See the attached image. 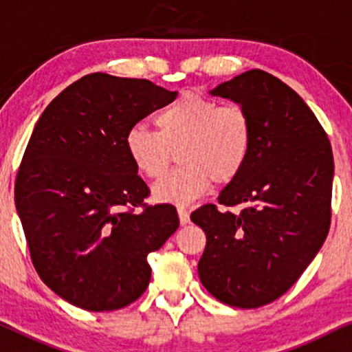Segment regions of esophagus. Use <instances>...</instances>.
<instances>
[{
    "mask_svg": "<svg viewBox=\"0 0 352 352\" xmlns=\"http://www.w3.org/2000/svg\"><path fill=\"white\" fill-rule=\"evenodd\" d=\"M177 212H179V217H180V223L182 225H186V223L190 222V212L185 208H179V209H177Z\"/></svg>",
    "mask_w": 352,
    "mask_h": 352,
    "instance_id": "obj_1",
    "label": "esophagus"
}]
</instances>
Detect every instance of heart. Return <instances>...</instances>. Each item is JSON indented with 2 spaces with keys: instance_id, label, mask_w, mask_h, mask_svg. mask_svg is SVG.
<instances>
[{
  "instance_id": "heart-1",
  "label": "heart",
  "mask_w": 352,
  "mask_h": 352,
  "mask_svg": "<svg viewBox=\"0 0 352 352\" xmlns=\"http://www.w3.org/2000/svg\"><path fill=\"white\" fill-rule=\"evenodd\" d=\"M157 132L133 125L125 135V151L135 168L156 180L166 173L177 153L180 167L153 188L161 203L185 206L210 188L228 185L245 170L254 143L251 114L241 104L220 106L198 93L186 91L157 112Z\"/></svg>"
}]
</instances>
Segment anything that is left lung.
<instances>
[{
    "label": "left lung",
    "instance_id": "obj_1",
    "mask_svg": "<svg viewBox=\"0 0 352 352\" xmlns=\"http://www.w3.org/2000/svg\"><path fill=\"white\" fill-rule=\"evenodd\" d=\"M210 95L246 107L254 143L245 170L191 220L206 233L201 283L220 302L265 306L288 292L330 230L333 154L314 112L293 88L261 69Z\"/></svg>",
    "mask_w": 352,
    "mask_h": 352
}]
</instances>
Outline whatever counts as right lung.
Instances as JSON below:
<instances>
[{
    "mask_svg": "<svg viewBox=\"0 0 352 352\" xmlns=\"http://www.w3.org/2000/svg\"><path fill=\"white\" fill-rule=\"evenodd\" d=\"M175 98L144 78L95 72L36 122L16 208L40 278L74 306L104 312L137 301L151 280L148 254L179 228L172 204L144 203L149 188L125 151L129 129Z\"/></svg>",
    "mask_w": 352,
    "mask_h": 352,
    "instance_id": "add662e5",
    "label": "right lung"
}]
</instances>
